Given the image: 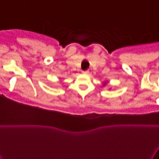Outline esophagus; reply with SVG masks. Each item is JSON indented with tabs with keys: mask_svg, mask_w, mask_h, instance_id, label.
Returning <instances> with one entry per match:
<instances>
[{
	"mask_svg": "<svg viewBox=\"0 0 159 159\" xmlns=\"http://www.w3.org/2000/svg\"><path fill=\"white\" fill-rule=\"evenodd\" d=\"M89 70H86V71H83V74H84V75H88L89 74Z\"/></svg>",
	"mask_w": 159,
	"mask_h": 159,
	"instance_id": "1",
	"label": "esophagus"
}]
</instances>
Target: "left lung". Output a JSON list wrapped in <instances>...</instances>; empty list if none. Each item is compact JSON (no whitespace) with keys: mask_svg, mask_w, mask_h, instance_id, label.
<instances>
[{"mask_svg":"<svg viewBox=\"0 0 159 159\" xmlns=\"http://www.w3.org/2000/svg\"><path fill=\"white\" fill-rule=\"evenodd\" d=\"M106 85V83H104V84H103V86H105Z\"/></svg>","mask_w":159,"mask_h":159,"instance_id":"left-lung-1","label":"left lung"}]
</instances>
